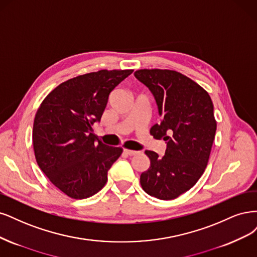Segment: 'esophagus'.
I'll return each mask as SVG.
<instances>
[{"label":"esophagus","mask_w":257,"mask_h":257,"mask_svg":"<svg viewBox=\"0 0 257 257\" xmlns=\"http://www.w3.org/2000/svg\"><path fill=\"white\" fill-rule=\"evenodd\" d=\"M123 153H125V154L128 155V156H135V155L139 154V152H137V151H131V150H123Z\"/></svg>","instance_id":"obj_1"}]
</instances>
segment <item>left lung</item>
Returning a JSON list of instances; mask_svg holds the SVG:
<instances>
[{
	"mask_svg": "<svg viewBox=\"0 0 257 257\" xmlns=\"http://www.w3.org/2000/svg\"><path fill=\"white\" fill-rule=\"evenodd\" d=\"M135 76L150 88L162 117L151 135L167 141L163 157L145 151L151 167L141 174L140 183L147 194L174 200L197 183L208 163L217 130L211 98L175 70L140 69Z\"/></svg>",
	"mask_w": 257,
	"mask_h": 257,
	"instance_id": "obj_1",
	"label": "left lung"
}]
</instances>
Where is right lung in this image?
I'll return each instance as SVG.
<instances>
[{"label":"right lung","instance_id":"obj_1","mask_svg":"<svg viewBox=\"0 0 257 257\" xmlns=\"http://www.w3.org/2000/svg\"><path fill=\"white\" fill-rule=\"evenodd\" d=\"M132 69H102L63 82L44 99L33 125L38 167L62 192L76 200L104 187L107 171L122 148L103 144L93 134L112 90Z\"/></svg>","mask_w":257,"mask_h":257}]
</instances>
